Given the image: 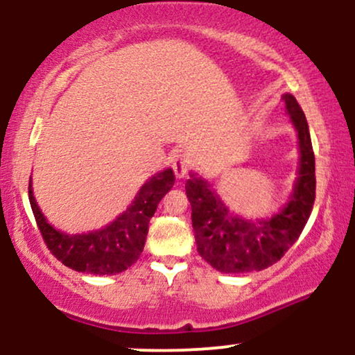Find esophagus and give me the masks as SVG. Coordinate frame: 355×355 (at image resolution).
Masks as SVG:
<instances>
[{
	"instance_id": "esophagus-1",
	"label": "esophagus",
	"mask_w": 355,
	"mask_h": 355,
	"mask_svg": "<svg viewBox=\"0 0 355 355\" xmlns=\"http://www.w3.org/2000/svg\"><path fill=\"white\" fill-rule=\"evenodd\" d=\"M190 166H191L190 158L187 157L185 153L180 152V153L173 155V158H172V168H173L175 175H177V178H183V177H185V175L189 173Z\"/></svg>"
}]
</instances>
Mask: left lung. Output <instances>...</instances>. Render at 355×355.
I'll list each match as a JSON object with an SVG mask.
<instances>
[{"label":"left lung","mask_w":355,"mask_h":355,"mask_svg":"<svg viewBox=\"0 0 355 355\" xmlns=\"http://www.w3.org/2000/svg\"><path fill=\"white\" fill-rule=\"evenodd\" d=\"M285 108L299 137L300 166L294 193L270 220H245L230 214L215 190L195 173L185 183L191 205V227L203 260L223 274L263 270L282 259L302 234L315 200V157L305 115L292 95Z\"/></svg>","instance_id":"8db88e82"}]
</instances>
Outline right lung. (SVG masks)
I'll return each instance as SVG.
<instances>
[{
    "mask_svg": "<svg viewBox=\"0 0 355 355\" xmlns=\"http://www.w3.org/2000/svg\"><path fill=\"white\" fill-rule=\"evenodd\" d=\"M173 182L172 168L153 175L120 217L101 230L81 235H67L53 229L36 205L31 180L28 185V197L44 243L61 263L85 274L115 275L132 267L141 255L150 218L164 195L173 187Z\"/></svg>",
    "mask_w": 355,
    "mask_h": 355,
    "instance_id": "1",
    "label": "right lung"
}]
</instances>
